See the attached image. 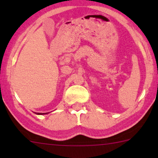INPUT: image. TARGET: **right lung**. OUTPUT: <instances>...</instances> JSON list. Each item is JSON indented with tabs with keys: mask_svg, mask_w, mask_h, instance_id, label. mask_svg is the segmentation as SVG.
I'll list each match as a JSON object with an SVG mask.
<instances>
[{
	"mask_svg": "<svg viewBox=\"0 0 158 158\" xmlns=\"http://www.w3.org/2000/svg\"><path fill=\"white\" fill-rule=\"evenodd\" d=\"M35 113H36V114H48L49 112L48 113H47H47H36V112H35Z\"/></svg>",
	"mask_w": 158,
	"mask_h": 158,
	"instance_id": "obj_1",
	"label": "right lung"
}]
</instances>
